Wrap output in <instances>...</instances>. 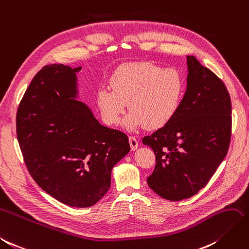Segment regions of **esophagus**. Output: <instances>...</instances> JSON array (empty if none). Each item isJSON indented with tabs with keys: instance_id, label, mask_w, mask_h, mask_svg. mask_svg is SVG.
<instances>
[{
	"instance_id": "esophagus-1",
	"label": "esophagus",
	"mask_w": 249,
	"mask_h": 249,
	"mask_svg": "<svg viewBox=\"0 0 249 249\" xmlns=\"http://www.w3.org/2000/svg\"><path fill=\"white\" fill-rule=\"evenodd\" d=\"M129 142H130L132 151H136L138 149L139 143H138V140L135 137H133V136L129 137Z\"/></svg>"
}]
</instances>
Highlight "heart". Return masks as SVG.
Listing matches in <instances>:
<instances>
[{
    "mask_svg": "<svg viewBox=\"0 0 249 249\" xmlns=\"http://www.w3.org/2000/svg\"><path fill=\"white\" fill-rule=\"evenodd\" d=\"M111 88H100L97 106L108 124H118L129 106L124 125L131 131L145 125L157 130L176 115L184 95L185 84L175 69L151 63H127L114 71Z\"/></svg>",
    "mask_w": 249,
    "mask_h": 249,
    "instance_id": "heart-1",
    "label": "heart"
}]
</instances>
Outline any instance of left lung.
Segmentation results:
<instances>
[{
    "label": "left lung",
    "mask_w": 249,
    "mask_h": 249,
    "mask_svg": "<svg viewBox=\"0 0 249 249\" xmlns=\"http://www.w3.org/2000/svg\"><path fill=\"white\" fill-rule=\"evenodd\" d=\"M186 91L171 122L145 136L156 165L147 184L160 197L181 201L196 195L226 156L231 134V103L216 74L186 56Z\"/></svg>",
    "instance_id": "1"
}]
</instances>
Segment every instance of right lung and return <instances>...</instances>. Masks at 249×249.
I'll return each mask as SVG.
<instances>
[{
	"instance_id": "add662e5",
	"label": "right lung",
	"mask_w": 249,
	"mask_h": 249,
	"mask_svg": "<svg viewBox=\"0 0 249 249\" xmlns=\"http://www.w3.org/2000/svg\"><path fill=\"white\" fill-rule=\"evenodd\" d=\"M82 67L45 66L17 114V136L31 177L71 207H90L111 186V173L130 152L124 133L100 124L78 100Z\"/></svg>"
}]
</instances>
